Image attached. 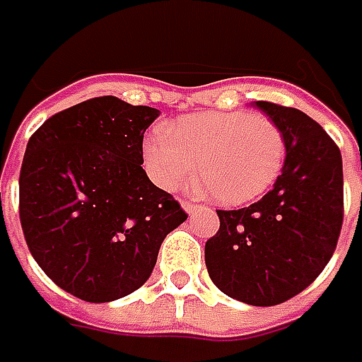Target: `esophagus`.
I'll return each instance as SVG.
<instances>
[{"label":"esophagus","instance_id":"1","mask_svg":"<svg viewBox=\"0 0 362 362\" xmlns=\"http://www.w3.org/2000/svg\"><path fill=\"white\" fill-rule=\"evenodd\" d=\"M181 205H183V209H185V211H187V214H193V211H195V209H199V205H197V203L183 202V203H181Z\"/></svg>","mask_w":362,"mask_h":362}]
</instances>
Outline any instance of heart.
Here are the masks:
<instances>
[{"label":"heart","mask_w":362,"mask_h":362,"mask_svg":"<svg viewBox=\"0 0 362 362\" xmlns=\"http://www.w3.org/2000/svg\"><path fill=\"white\" fill-rule=\"evenodd\" d=\"M143 155L160 187L177 189L197 175L209 202L238 207L274 185L284 167L286 139L264 115L203 112L148 136Z\"/></svg>","instance_id":"b5f03b06"}]
</instances>
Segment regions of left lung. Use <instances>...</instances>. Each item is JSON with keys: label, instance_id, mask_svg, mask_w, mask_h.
Here are the masks:
<instances>
[{"label": "left lung", "instance_id": "1", "mask_svg": "<svg viewBox=\"0 0 362 362\" xmlns=\"http://www.w3.org/2000/svg\"><path fill=\"white\" fill-rule=\"evenodd\" d=\"M284 132L286 159L274 189L242 209H217L205 266L230 298L274 306L300 294L337 250L344 216L342 157L327 131L298 108L254 103Z\"/></svg>", "mask_w": 362, "mask_h": 362}]
</instances>
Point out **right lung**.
<instances>
[{
	"label": "right lung",
	"instance_id": "add662e5",
	"mask_svg": "<svg viewBox=\"0 0 362 362\" xmlns=\"http://www.w3.org/2000/svg\"><path fill=\"white\" fill-rule=\"evenodd\" d=\"M157 117V108L100 96L56 112L28 141L23 238L49 280L76 298L110 302L141 288L167 233L187 219L141 167Z\"/></svg>",
	"mask_w": 362,
	"mask_h": 362
}]
</instances>
